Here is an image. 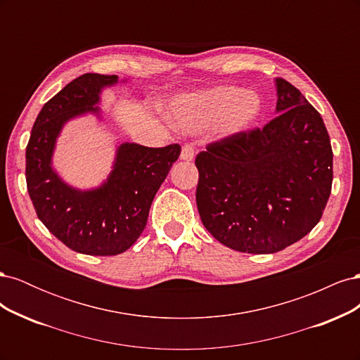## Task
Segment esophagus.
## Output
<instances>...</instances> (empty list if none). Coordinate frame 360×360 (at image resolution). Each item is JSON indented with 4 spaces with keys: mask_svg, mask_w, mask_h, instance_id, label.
Listing matches in <instances>:
<instances>
[{
    "mask_svg": "<svg viewBox=\"0 0 360 360\" xmlns=\"http://www.w3.org/2000/svg\"><path fill=\"white\" fill-rule=\"evenodd\" d=\"M193 158H195V150H193V147H192L191 144L183 146L181 153H180V159H181V160L191 162V160H193Z\"/></svg>",
    "mask_w": 360,
    "mask_h": 360,
    "instance_id": "34e87169",
    "label": "esophagus"
}]
</instances>
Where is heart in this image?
<instances>
[{
    "mask_svg": "<svg viewBox=\"0 0 360 360\" xmlns=\"http://www.w3.org/2000/svg\"><path fill=\"white\" fill-rule=\"evenodd\" d=\"M263 101L254 90L237 85L180 94L168 106L171 124L184 134H198L210 127L217 138H231L246 130L258 118Z\"/></svg>",
    "mask_w": 360,
    "mask_h": 360,
    "instance_id": "heart-1",
    "label": "heart"
}]
</instances>
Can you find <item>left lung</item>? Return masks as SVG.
I'll list each match as a JSON object with an SVG mask.
<instances>
[{"label": "left lung", "instance_id": "1", "mask_svg": "<svg viewBox=\"0 0 360 360\" xmlns=\"http://www.w3.org/2000/svg\"><path fill=\"white\" fill-rule=\"evenodd\" d=\"M276 117L263 129L207 146L195 159L204 226L238 252L275 254L321 219L330 197L333 153L319 111L282 78Z\"/></svg>", "mask_w": 360, "mask_h": 360}]
</instances>
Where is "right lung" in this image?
Returning a JSON list of instances; mask_svg holds the SVG:
<instances>
[{
	"mask_svg": "<svg viewBox=\"0 0 360 360\" xmlns=\"http://www.w3.org/2000/svg\"><path fill=\"white\" fill-rule=\"evenodd\" d=\"M117 75L85 73L43 105L25 151V179L39 219L60 242L85 255H118L144 231L151 202L180 156V146L151 148L117 143L108 177L79 189L53 168V153L64 126L94 115L103 122V90L124 84Z\"/></svg>",
	"mask_w": 360,
	"mask_h": 360,
	"instance_id": "1",
	"label": "right lung"
}]
</instances>
